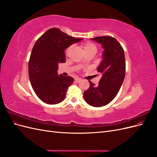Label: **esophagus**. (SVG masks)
Returning a JSON list of instances; mask_svg holds the SVG:
<instances>
[{"label": "esophagus", "mask_w": 157, "mask_h": 157, "mask_svg": "<svg viewBox=\"0 0 157 157\" xmlns=\"http://www.w3.org/2000/svg\"><path fill=\"white\" fill-rule=\"evenodd\" d=\"M75 81L76 82H80V81H81V79L79 78H75Z\"/></svg>", "instance_id": "obj_1"}]
</instances>
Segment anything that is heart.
<instances>
[{
    "label": "heart",
    "instance_id": "b5f03b06",
    "mask_svg": "<svg viewBox=\"0 0 157 157\" xmlns=\"http://www.w3.org/2000/svg\"><path fill=\"white\" fill-rule=\"evenodd\" d=\"M71 48H72L71 46L69 47V48L67 49V50H66V54H67L69 53ZM82 48H83L84 53H87V52H92L94 54H96L97 52V50H98L97 46L91 42H86V43H84L82 45Z\"/></svg>",
    "mask_w": 157,
    "mask_h": 157
}]
</instances>
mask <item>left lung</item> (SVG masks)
Here are the masks:
<instances>
[{
  "mask_svg": "<svg viewBox=\"0 0 157 157\" xmlns=\"http://www.w3.org/2000/svg\"><path fill=\"white\" fill-rule=\"evenodd\" d=\"M91 40L100 44L104 50L102 60L97 67L102 77L98 86L89 81L90 86L83 96L88 105L99 107L110 103L119 91L125 77V56L122 47L115 38L105 36Z\"/></svg>",
  "mask_w": 157,
  "mask_h": 157,
  "instance_id": "left-lung-1",
  "label": "left lung"
}]
</instances>
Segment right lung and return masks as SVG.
Wrapping results in <instances>:
<instances>
[{"label": "right lung", "instance_id": "right-lung-1", "mask_svg": "<svg viewBox=\"0 0 157 157\" xmlns=\"http://www.w3.org/2000/svg\"><path fill=\"white\" fill-rule=\"evenodd\" d=\"M82 39L52 28L36 41L29 61V77L35 94L43 102L54 105L65 99L74 78L59 75L58 64L65 62V50Z\"/></svg>", "mask_w": 157, "mask_h": 157}]
</instances>
